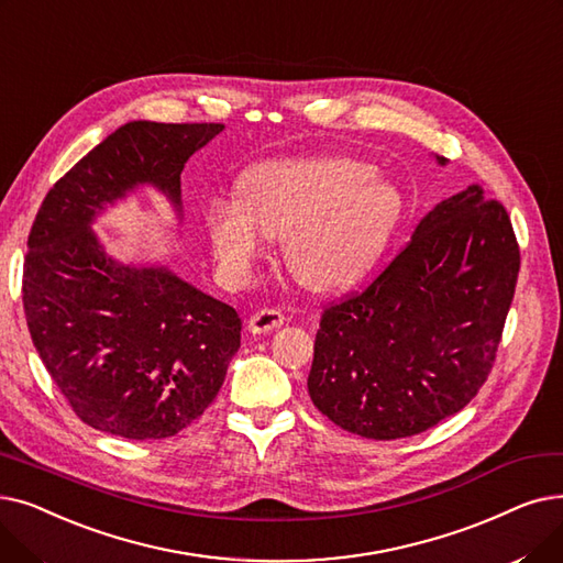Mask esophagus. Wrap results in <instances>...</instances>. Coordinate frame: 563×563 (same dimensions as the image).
Wrapping results in <instances>:
<instances>
[{"label": "esophagus", "instance_id": "34e87169", "mask_svg": "<svg viewBox=\"0 0 563 563\" xmlns=\"http://www.w3.org/2000/svg\"><path fill=\"white\" fill-rule=\"evenodd\" d=\"M284 325V313L279 309H273V307H265V309H258L256 313H252L250 318V332L252 334H265V332H273L277 328Z\"/></svg>", "mask_w": 563, "mask_h": 563}]
</instances>
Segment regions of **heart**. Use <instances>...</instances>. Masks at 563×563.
Here are the masks:
<instances>
[{"label":"heart","instance_id":"b5f03b06","mask_svg":"<svg viewBox=\"0 0 563 563\" xmlns=\"http://www.w3.org/2000/svg\"><path fill=\"white\" fill-rule=\"evenodd\" d=\"M238 197L212 199L206 227L231 279H247L284 235L286 263L300 282L330 290L351 284L380 256L400 216L396 187L364 159L320 155L250 169Z\"/></svg>","mask_w":563,"mask_h":563}]
</instances>
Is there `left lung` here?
I'll list each match as a JSON object with an SVG mask.
<instances>
[{
	"label": "left lung",
	"instance_id": "left-lung-1",
	"mask_svg": "<svg viewBox=\"0 0 563 563\" xmlns=\"http://www.w3.org/2000/svg\"><path fill=\"white\" fill-rule=\"evenodd\" d=\"M518 273L499 201L478 185L440 201L376 279L320 313L313 406L368 440L410 438L461 412L488 380Z\"/></svg>",
	"mask_w": 563,
	"mask_h": 563
}]
</instances>
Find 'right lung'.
I'll return each instance as SVG.
<instances>
[{
    "label": "right lung",
    "mask_w": 563,
    "mask_h": 563,
    "mask_svg": "<svg viewBox=\"0 0 563 563\" xmlns=\"http://www.w3.org/2000/svg\"><path fill=\"white\" fill-rule=\"evenodd\" d=\"M222 123L132 121L45 195L26 240L22 307L73 412L125 440L180 433L216 400L240 316L167 267L123 265L91 231L104 203L148 183L180 210V172Z\"/></svg>",
    "instance_id": "add662e5"
}]
</instances>
